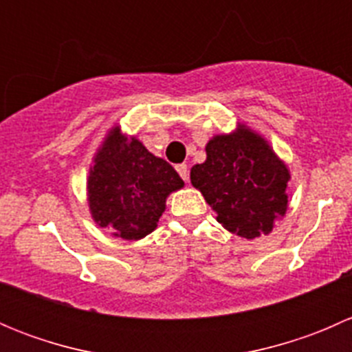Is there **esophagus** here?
Returning a JSON list of instances; mask_svg holds the SVG:
<instances>
[{
    "label": "esophagus",
    "instance_id": "1",
    "mask_svg": "<svg viewBox=\"0 0 352 352\" xmlns=\"http://www.w3.org/2000/svg\"><path fill=\"white\" fill-rule=\"evenodd\" d=\"M177 172H179V175L182 177L184 180L189 179V166H187L186 163H180V165H177Z\"/></svg>",
    "mask_w": 352,
    "mask_h": 352
}]
</instances>
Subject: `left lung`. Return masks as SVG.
<instances>
[{
    "instance_id": "left-lung-1",
    "label": "left lung",
    "mask_w": 352,
    "mask_h": 352,
    "mask_svg": "<svg viewBox=\"0 0 352 352\" xmlns=\"http://www.w3.org/2000/svg\"><path fill=\"white\" fill-rule=\"evenodd\" d=\"M206 155L190 170V182L218 212L216 219L242 239L271 233L286 212L289 173L265 141L240 129L209 141Z\"/></svg>"
}]
</instances>
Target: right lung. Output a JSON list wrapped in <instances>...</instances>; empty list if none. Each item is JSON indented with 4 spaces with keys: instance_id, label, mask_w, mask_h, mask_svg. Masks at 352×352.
<instances>
[{
    "instance_id": "obj_1",
    "label": "right lung",
    "mask_w": 352,
    "mask_h": 352,
    "mask_svg": "<svg viewBox=\"0 0 352 352\" xmlns=\"http://www.w3.org/2000/svg\"><path fill=\"white\" fill-rule=\"evenodd\" d=\"M184 180L168 162L156 158L119 129L109 134L88 177V201L95 221L113 235L140 240L156 228L165 199Z\"/></svg>"
}]
</instances>
